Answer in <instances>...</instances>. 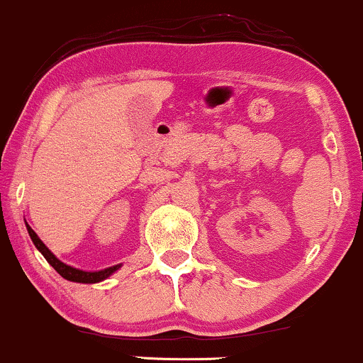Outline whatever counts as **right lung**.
Listing matches in <instances>:
<instances>
[{
    "instance_id": "1",
    "label": "right lung",
    "mask_w": 363,
    "mask_h": 363,
    "mask_svg": "<svg viewBox=\"0 0 363 363\" xmlns=\"http://www.w3.org/2000/svg\"><path fill=\"white\" fill-rule=\"evenodd\" d=\"M26 228H28V233H29V236H31V240H33V242H34V246L38 247L39 250V252H41V255L46 257V261L49 262V264H51L54 269H56L59 274H61L64 279H67V281H72V282H84V284H94V282H101V281H104V279H107L108 276L111 274H113V272H116L118 267H121V264H117V266H112V267H107V269H102V271H94V272H91V271H81V269H76V267H72V266H67V264H64L62 261H59L56 256L52 255L51 251L48 250V246L44 245V242L39 240V236L36 235V233L33 231V228L28 225L26 223Z\"/></svg>"
}]
</instances>
